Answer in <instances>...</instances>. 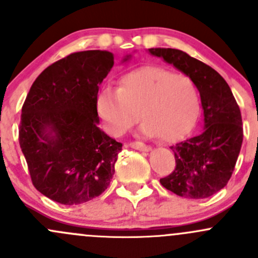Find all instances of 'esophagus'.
<instances>
[{
    "label": "esophagus",
    "mask_w": 258,
    "mask_h": 258,
    "mask_svg": "<svg viewBox=\"0 0 258 258\" xmlns=\"http://www.w3.org/2000/svg\"><path fill=\"white\" fill-rule=\"evenodd\" d=\"M130 147L135 148V150H139V151H146V152L151 150L150 146L142 144V142H131V144H130Z\"/></svg>",
    "instance_id": "obj_1"
}]
</instances>
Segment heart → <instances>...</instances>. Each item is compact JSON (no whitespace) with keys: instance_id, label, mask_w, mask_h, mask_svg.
I'll use <instances>...</instances> for the list:
<instances>
[{"instance_id":"b5f03b06","label":"heart","mask_w":258,"mask_h":258,"mask_svg":"<svg viewBox=\"0 0 258 258\" xmlns=\"http://www.w3.org/2000/svg\"><path fill=\"white\" fill-rule=\"evenodd\" d=\"M97 110L108 131L116 136L137 123L141 112L142 134L173 142L194 126L199 97L189 77L158 66H144L123 75L119 88H102Z\"/></svg>"}]
</instances>
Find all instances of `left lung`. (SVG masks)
Returning a JSON list of instances; mask_svg holds the SVG:
<instances>
[{
    "instance_id": "left-lung-1",
    "label": "left lung",
    "mask_w": 258,
    "mask_h": 258,
    "mask_svg": "<svg viewBox=\"0 0 258 258\" xmlns=\"http://www.w3.org/2000/svg\"><path fill=\"white\" fill-rule=\"evenodd\" d=\"M191 79L201 97L204 131L171 146L175 170L160 182L187 199H207L230 181L240 155L243 128L241 111L230 86L209 64L175 48H148Z\"/></svg>"
}]
</instances>
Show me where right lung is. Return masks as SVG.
I'll return each mask as SVG.
<instances>
[{"label": "right lung", "mask_w": 258, "mask_h": 258, "mask_svg": "<svg viewBox=\"0 0 258 258\" xmlns=\"http://www.w3.org/2000/svg\"><path fill=\"white\" fill-rule=\"evenodd\" d=\"M112 67L111 52H75L48 66L31 86L18 140L33 186L52 201L87 202L113 177L122 144L98 127L97 113L98 88Z\"/></svg>", "instance_id": "obj_1"}]
</instances>
